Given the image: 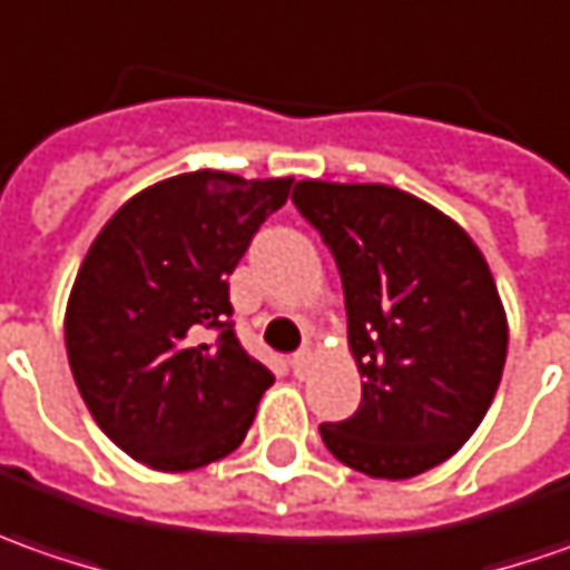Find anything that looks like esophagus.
<instances>
[{
    "label": "esophagus",
    "instance_id": "1",
    "mask_svg": "<svg viewBox=\"0 0 570 570\" xmlns=\"http://www.w3.org/2000/svg\"><path fill=\"white\" fill-rule=\"evenodd\" d=\"M305 365H308V353H305V350H299V353H296V356L289 360V368H293V375H303Z\"/></svg>",
    "mask_w": 570,
    "mask_h": 570
}]
</instances>
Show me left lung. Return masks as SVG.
<instances>
[{"label": "left lung", "mask_w": 570, "mask_h": 570, "mask_svg": "<svg viewBox=\"0 0 570 570\" xmlns=\"http://www.w3.org/2000/svg\"><path fill=\"white\" fill-rule=\"evenodd\" d=\"M293 202L322 233L344 284L363 403L322 442L372 480H410L476 432L501 382L508 318L461 224L382 183L303 179Z\"/></svg>", "instance_id": "8db88e82"}]
</instances>
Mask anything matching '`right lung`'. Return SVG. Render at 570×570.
Masks as SVG:
<instances>
[{
	"instance_id": "1",
	"label": "right lung",
	"mask_w": 570,
	"mask_h": 570,
	"mask_svg": "<svg viewBox=\"0 0 570 570\" xmlns=\"http://www.w3.org/2000/svg\"><path fill=\"white\" fill-rule=\"evenodd\" d=\"M293 179L220 169L141 188L90 243L66 350L94 422L128 458L183 473L236 451L274 375L233 334L229 274ZM207 330H220L217 342Z\"/></svg>"
}]
</instances>
